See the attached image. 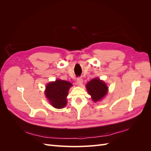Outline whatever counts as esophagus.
Instances as JSON below:
<instances>
[{
	"mask_svg": "<svg viewBox=\"0 0 151 151\" xmlns=\"http://www.w3.org/2000/svg\"><path fill=\"white\" fill-rule=\"evenodd\" d=\"M77 85L79 86H82L83 84V80L82 78H81V77H79V78H78L77 79Z\"/></svg>",
	"mask_w": 151,
	"mask_h": 151,
	"instance_id": "1",
	"label": "esophagus"
}]
</instances>
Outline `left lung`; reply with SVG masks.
Returning <instances> with one entry per match:
<instances>
[{
  "label": "left lung",
  "instance_id": "1",
  "mask_svg": "<svg viewBox=\"0 0 151 151\" xmlns=\"http://www.w3.org/2000/svg\"><path fill=\"white\" fill-rule=\"evenodd\" d=\"M86 88L94 102L101 100L106 95L108 89L106 84L98 78L93 79L88 82Z\"/></svg>",
  "mask_w": 151,
  "mask_h": 151
}]
</instances>
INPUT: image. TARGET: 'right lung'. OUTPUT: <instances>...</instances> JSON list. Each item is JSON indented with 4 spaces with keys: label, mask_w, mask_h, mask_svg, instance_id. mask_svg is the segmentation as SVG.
Returning <instances> with one entry per match:
<instances>
[{
    "label": "right lung",
    "mask_w": 151,
    "mask_h": 151,
    "mask_svg": "<svg viewBox=\"0 0 151 151\" xmlns=\"http://www.w3.org/2000/svg\"><path fill=\"white\" fill-rule=\"evenodd\" d=\"M72 86L70 82L60 79L47 84L45 94L52 106L58 109L65 106L68 90Z\"/></svg>",
    "instance_id": "right-lung-1"
}]
</instances>
